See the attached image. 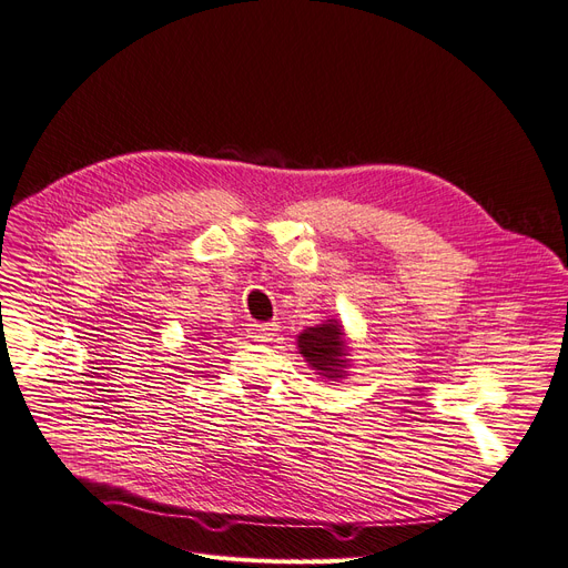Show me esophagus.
<instances>
[{
  "label": "esophagus",
  "instance_id": "34e87169",
  "mask_svg": "<svg viewBox=\"0 0 568 568\" xmlns=\"http://www.w3.org/2000/svg\"><path fill=\"white\" fill-rule=\"evenodd\" d=\"M276 325L273 323H252L250 325V337L255 342H271L273 337H276Z\"/></svg>",
  "mask_w": 568,
  "mask_h": 568
}]
</instances>
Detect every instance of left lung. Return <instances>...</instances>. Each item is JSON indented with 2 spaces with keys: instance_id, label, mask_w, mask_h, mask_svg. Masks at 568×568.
<instances>
[{
  "instance_id": "obj_1",
  "label": "left lung",
  "mask_w": 568,
  "mask_h": 568,
  "mask_svg": "<svg viewBox=\"0 0 568 568\" xmlns=\"http://www.w3.org/2000/svg\"><path fill=\"white\" fill-rule=\"evenodd\" d=\"M300 353L306 363L327 379H342L348 367V346L344 329L337 321H325L316 327H306L297 337Z\"/></svg>"
}]
</instances>
